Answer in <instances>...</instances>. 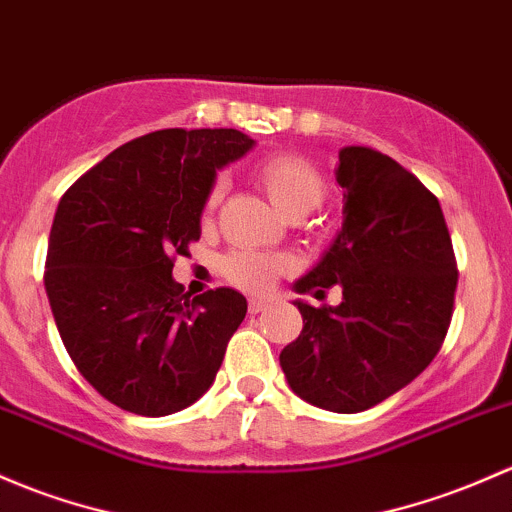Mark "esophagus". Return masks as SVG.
Wrapping results in <instances>:
<instances>
[{"mask_svg": "<svg viewBox=\"0 0 512 512\" xmlns=\"http://www.w3.org/2000/svg\"><path fill=\"white\" fill-rule=\"evenodd\" d=\"M267 304H270V301H265V299H250V304H247V309H250V314H260V311L267 309Z\"/></svg>", "mask_w": 512, "mask_h": 512, "instance_id": "obj_1", "label": "esophagus"}]
</instances>
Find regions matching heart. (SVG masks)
Listing matches in <instances>:
<instances>
[{"label":"heart","instance_id":"b5f03b06","mask_svg":"<svg viewBox=\"0 0 512 512\" xmlns=\"http://www.w3.org/2000/svg\"><path fill=\"white\" fill-rule=\"evenodd\" d=\"M255 181L272 206L287 218H301L314 211L326 196V184L319 171L306 159L294 157V154H277L260 161L255 169ZM220 198V184L211 188L206 198V211H213ZM289 270L287 257L262 255V252H230L223 260V274L228 282L245 292H267L279 274Z\"/></svg>","mask_w":512,"mask_h":512}]
</instances>
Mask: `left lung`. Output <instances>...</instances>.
Listing matches in <instances>:
<instances>
[{"instance_id":"1","label":"left lung","mask_w":512,"mask_h":512,"mask_svg":"<svg viewBox=\"0 0 512 512\" xmlns=\"http://www.w3.org/2000/svg\"><path fill=\"white\" fill-rule=\"evenodd\" d=\"M343 225L294 292L338 284V306L297 299L304 328L279 353L301 400L328 412L375 407L410 385L439 353L459 282L444 213L432 191L387 154L338 152Z\"/></svg>"}]
</instances>
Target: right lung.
I'll list each match as a JSON object with an SVG mask.
<instances>
[{
	"label": "right lung",
	"mask_w": 512,
	"mask_h": 512,
	"mask_svg": "<svg viewBox=\"0 0 512 512\" xmlns=\"http://www.w3.org/2000/svg\"><path fill=\"white\" fill-rule=\"evenodd\" d=\"M252 147L238 129H159L63 193L43 284L75 368L112 405L164 417L213 385L247 301L228 287L191 301L171 270L201 238L215 171Z\"/></svg>",
	"instance_id": "add662e5"
}]
</instances>
